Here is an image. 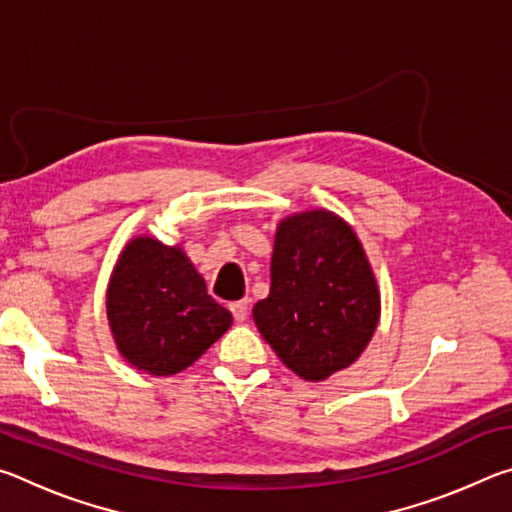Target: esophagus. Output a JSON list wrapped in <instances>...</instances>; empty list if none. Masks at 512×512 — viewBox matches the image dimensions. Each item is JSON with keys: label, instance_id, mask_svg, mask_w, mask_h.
<instances>
[{"label": "esophagus", "instance_id": "34e87169", "mask_svg": "<svg viewBox=\"0 0 512 512\" xmlns=\"http://www.w3.org/2000/svg\"><path fill=\"white\" fill-rule=\"evenodd\" d=\"M230 311H232V316H235L237 323H244L246 316H248V302H246V300H237V302H232V305H230Z\"/></svg>", "mask_w": 512, "mask_h": 512}]
</instances>
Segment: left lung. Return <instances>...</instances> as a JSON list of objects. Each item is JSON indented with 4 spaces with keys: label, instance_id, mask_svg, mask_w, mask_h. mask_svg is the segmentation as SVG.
Returning <instances> with one entry per match:
<instances>
[{
    "label": "left lung",
    "instance_id": "1",
    "mask_svg": "<svg viewBox=\"0 0 512 512\" xmlns=\"http://www.w3.org/2000/svg\"><path fill=\"white\" fill-rule=\"evenodd\" d=\"M381 314L377 277L357 232L316 207L277 223L271 291L255 325L300 379L323 381L368 348Z\"/></svg>",
    "mask_w": 512,
    "mask_h": 512
}]
</instances>
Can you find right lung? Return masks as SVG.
<instances>
[{"mask_svg":"<svg viewBox=\"0 0 512 512\" xmlns=\"http://www.w3.org/2000/svg\"><path fill=\"white\" fill-rule=\"evenodd\" d=\"M106 314L121 357L155 377L192 366L232 325L185 250L151 235L133 237L117 257Z\"/></svg>","mask_w":512,"mask_h":512,"instance_id":"obj_1","label":"right lung"}]
</instances>
